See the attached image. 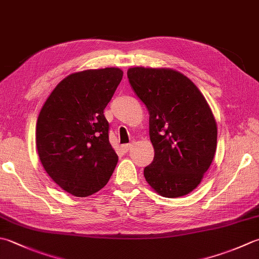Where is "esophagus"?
I'll return each mask as SVG.
<instances>
[{
    "mask_svg": "<svg viewBox=\"0 0 259 259\" xmlns=\"http://www.w3.org/2000/svg\"><path fill=\"white\" fill-rule=\"evenodd\" d=\"M130 148H131V144H125V145L121 146V149L123 150V153H126V151H128Z\"/></svg>",
    "mask_w": 259,
    "mask_h": 259,
    "instance_id": "obj_1",
    "label": "esophagus"
}]
</instances>
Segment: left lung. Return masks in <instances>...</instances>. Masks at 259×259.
I'll return each instance as SVG.
<instances>
[{
  "mask_svg": "<svg viewBox=\"0 0 259 259\" xmlns=\"http://www.w3.org/2000/svg\"><path fill=\"white\" fill-rule=\"evenodd\" d=\"M128 78L149 112L154 160L144 176L164 197L191 193L213 160L218 129L205 98L190 78L170 68H129Z\"/></svg>",
  "mask_w": 259,
  "mask_h": 259,
  "instance_id": "obj_1",
  "label": "left lung"
}]
</instances>
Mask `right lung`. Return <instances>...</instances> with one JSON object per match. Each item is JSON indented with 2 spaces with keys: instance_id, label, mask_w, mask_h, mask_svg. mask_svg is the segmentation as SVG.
<instances>
[{
  "instance_id": "right-lung-1",
  "label": "right lung",
  "mask_w": 259,
  "mask_h": 259,
  "mask_svg": "<svg viewBox=\"0 0 259 259\" xmlns=\"http://www.w3.org/2000/svg\"><path fill=\"white\" fill-rule=\"evenodd\" d=\"M122 76L115 67L70 74L40 111L35 128L40 161L55 183L74 196L103 189L118 163L103 111Z\"/></svg>"
}]
</instances>
